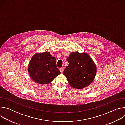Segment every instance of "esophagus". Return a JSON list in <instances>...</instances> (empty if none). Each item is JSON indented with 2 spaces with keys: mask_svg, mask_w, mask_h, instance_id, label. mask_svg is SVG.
<instances>
[{
  "mask_svg": "<svg viewBox=\"0 0 125 125\" xmlns=\"http://www.w3.org/2000/svg\"><path fill=\"white\" fill-rule=\"evenodd\" d=\"M59 70H60V72H61V73H62L63 72V71H64V69H63V68H60Z\"/></svg>",
  "mask_w": 125,
  "mask_h": 125,
  "instance_id": "esophagus-1",
  "label": "esophagus"
}]
</instances>
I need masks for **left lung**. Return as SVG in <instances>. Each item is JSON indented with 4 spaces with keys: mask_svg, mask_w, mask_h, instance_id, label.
<instances>
[{
    "mask_svg": "<svg viewBox=\"0 0 125 125\" xmlns=\"http://www.w3.org/2000/svg\"><path fill=\"white\" fill-rule=\"evenodd\" d=\"M69 63L64 75L69 84L74 88H83L93 82L96 73V67L92 59L85 53L74 52L67 58Z\"/></svg>",
    "mask_w": 125,
    "mask_h": 125,
    "instance_id": "8db88e82",
    "label": "left lung"
}]
</instances>
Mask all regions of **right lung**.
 <instances>
[{
  "label": "right lung",
  "instance_id": "1",
  "mask_svg": "<svg viewBox=\"0 0 125 125\" xmlns=\"http://www.w3.org/2000/svg\"><path fill=\"white\" fill-rule=\"evenodd\" d=\"M28 72L31 78L40 84H47L60 74L56 61L49 52L35 54L31 60Z\"/></svg>",
  "mask_w": 125,
  "mask_h": 125
}]
</instances>
